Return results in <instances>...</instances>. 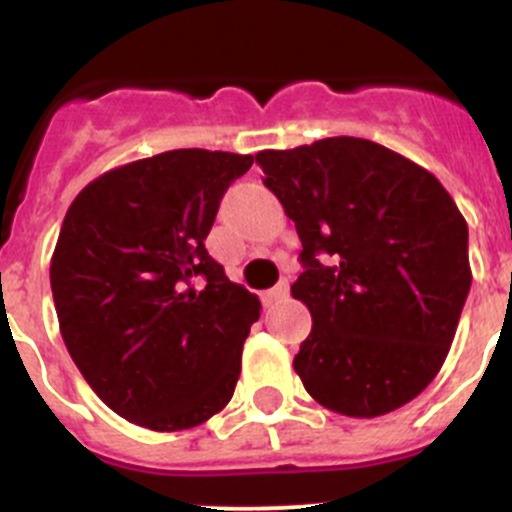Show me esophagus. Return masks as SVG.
<instances>
[{
    "label": "esophagus",
    "mask_w": 512,
    "mask_h": 512,
    "mask_svg": "<svg viewBox=\"0 0 512 512\" xmlns=\"http://www.w3.org/2000/svg\"><path fill=\"white\" fill-rule=\"evenodd\" d=\"M287 294H289V282L282 280L280 285H275L265 294V299L267 302H282V299H287Z\"/></svg>",
    "instance_id": "esophagus-1"
}]
</instances>
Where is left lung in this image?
Wrapping results in <instances>:
<instances>
[{"instance_id":"obj_1","label":"left lung","mask_w":512,"mask_h":512,"mask_svg":"<svg viewBox=\"0 0 512 512\" xmlns=\"http://www.w3.org/2000/svg\"><path fill=\"white\" fill-rule=\"evenodd\" d=\"M255 158L302 240L304 389L342 416L401 409L446 361L471 289L461 210L436 175L364 138Z\"/></svg>"}]
</instances>
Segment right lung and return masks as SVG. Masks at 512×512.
<instances>
[{
    "instance_id": "1",
    "label": "right lung",
    "mask_w": 512,
    "mask_h": 512,
    "mask_svg": "<svg viewBox=\"0 0 512 512\" xmlns=\"http://www.w3.org/2000/svg\"><path fill=\"white\" fill-rule=\"evenodd\" d=\"M252 156L180 148L86 185L51 257L61 337L98 399L151 431L223 411L260 299L227 280L205 237Z\"/></svg>"
}]
</instances>
